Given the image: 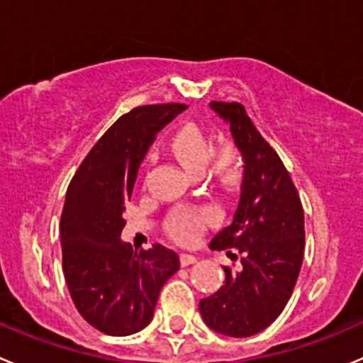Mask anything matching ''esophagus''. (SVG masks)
Listing matches in <instances>:
<instances>
[{
    "mask_svg": "<svg viewBox=\"0 0 363 363\" xmlns=\"http://www.w3.org/2000/svg\"><path fill=\"white\" fill-rule=\"evenodd\" d=\"M179 260H181V266H189V264L196 262V257L191 255V253H181Z\"/></svg>",
    "mask_w": 363,
    "mask_h": 363,
    "instance_id": "esophagus-1",
    "label": "esophagus"
}]
</instances>
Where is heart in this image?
Listing matches in <instances>:
<instances>
[{
  "instance_id": "heart-1",
  "label": "heart",
  "mask_w": 363,
  "mask_h": 363,
  "mask_svg": "<svg viewBox=\"0 0 363 363\" xmlns=\"http://www.w3.org/2000/svg\"><path fill=\"white\" fill-rule=\"evenodd\" d=\"M170 150L175 160L191 174H202L211 161L213 147L195 125H184L174 135ZM241 154L234 145H223L213 157V170L216 177L225 184H230L239 177L241 172ZM216 220V211L213 209H175L168 216V230L179 241H191L200 230Z\"/></svg>"
}]
</instances>
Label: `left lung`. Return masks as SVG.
Instances as JSON below:
<instances>
[{
  "label": "left lung",
  "mask_w": 363,
  "mask_h": 363,
  "mask_svg": "<svg viewBox=\"0 0 363 363\" xmlns=\"http://www.w3.org/2000/svg\"><path fill=\"white\" fill-rule=\"evenodd\" d=\"M209 106L230 125L245 163L234 220L214 235L211 248H234L242 257L238 271L223 266V286L200 300L199 308L214 332L252 337L282 314L296 286L305 250L303 207L289 172L245 106L218 101Z\"/></svg>",
  "instance_id": "1"
}]
</instances>
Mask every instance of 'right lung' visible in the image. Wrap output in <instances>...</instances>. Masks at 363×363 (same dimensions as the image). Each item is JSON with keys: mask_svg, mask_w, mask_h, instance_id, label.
<instances>
[{"mask_svg": "<svg viewBox=\"0 0 363 363\" xmlns=\"http://www.w3.org/2000/svg\"><path fill=\"white\" fill-rule=\"evenodd\" d=\"M186 104H149L122 115L74 174L60 220L63 277L77 312L106 335L124 337L152 321L157 298L179 269L174 250L156 242L133 252L121 241L124 209L157 133Z\"/></svg>", "mask_w": 363, "mask_h": 363, "instance_id": "1", "label": "right lung"}]
</instances>
